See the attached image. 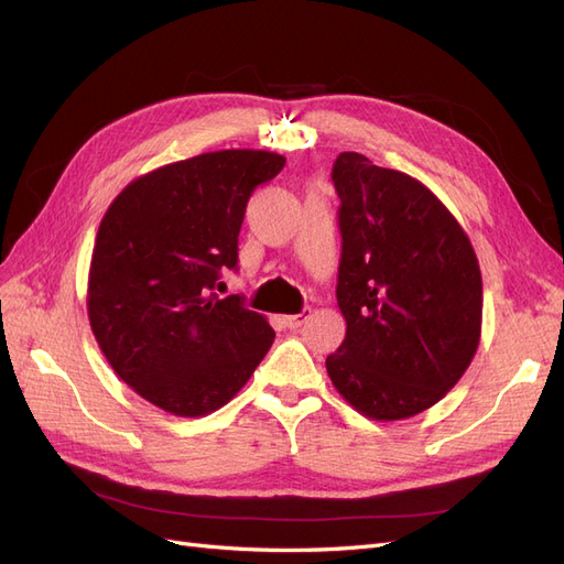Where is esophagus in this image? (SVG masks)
<instances>
[{
  "mask_svg": "<svg viewBox=\"0 0 564 564\" xmlns=\"http://www.w3.org/2000/svg\"><path fill=\"white\" fill-rule=\"evenodd\" d=\"M311 317V311H303V313H299V315H284L282 317V324L286 329H299L301 324Z\"/></svg>",
  "mask_w": 564,
  "mask_h": 564,
  "instance_id": "34e87169",
  "label": "esophagus"
}]
</instances>
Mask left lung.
<instances>
[{
  "label": "left lung",
  "mask_w": 564,
  "mask_h": 564,
  "mask_svg": "<svg viewBox=\"0 0 564 564\" xmlns=\"http://www.w3.org/2000/svg\"><path fill=\"white\" fill-rule=\"evenodd\" d=\"M336 299L346 338L334 388L377 421L409 419L464 377L480 344L482 275L464 228L429 187L340 152Z\"/></svg>",
  "instance_id": "1"
}]
</instances>
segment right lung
<instances>
[{
    "mask_svg": "<svg viewBox=\"0 0 564 564\" xmlns=\"http://www.w3.org/2000/svg\"><path fill=\"white\" fill-rule=\"evenodd\" d=\"M284 158L218 150L131 181L96 235L87 308L106 360L129 388L174 416L230 402L272 346L245 296L218 299L237 270V237L256 187Z\"/></svg>",
    "mask_w": 564,
    "mask_h": 564,
    "instance_id": "obj_1",
    "label": "right lung"
}]
</instances>
